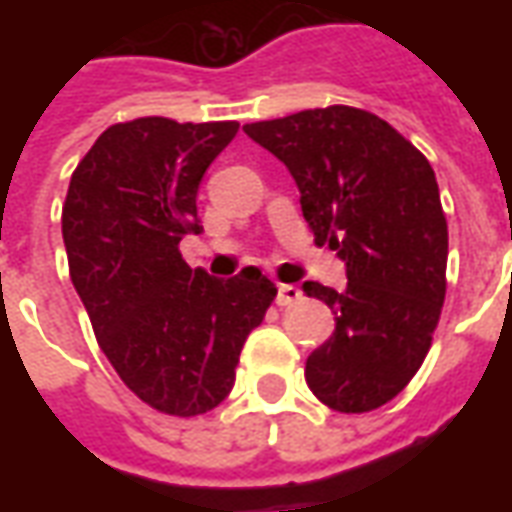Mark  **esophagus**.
<instances>
[{"label": "esophagus", "instance_id": "esophagus-1", "mask_svg": "<svg viewBox=\"0 0 512 512\" xmlns=\"http://www.w3.org/2000/svg\"><path fill=\"white\" fill-rule=\"evenodd\" d=\"M301 301V290L296 285H279L277 288V304L279 307H293Z\"/></svg>", "mask_w": 512, "mask_h": 512}]
</instances>
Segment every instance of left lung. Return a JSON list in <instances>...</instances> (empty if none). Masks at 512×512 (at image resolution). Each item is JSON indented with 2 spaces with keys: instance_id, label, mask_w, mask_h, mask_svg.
Wrapping results in <instances>:
<instances>
[{
  "instance_id": "8db88e82",
  "label": "left lung",
  "mask_w": 512,
  "mask_h": 512,
  "mask_svg": "<svg viewBox=\"0 0 512 512\" xmlns=\"http://www.w3.org/2000/svg\"><path fill=\"white\" fill-rule=\"evenodd\" d=\"M244 131L290 169L315 244L345 260L343 290L301 285L337 321L307 359V386L343 414L384 406L425 362L447 293V216L430 161L356 106L304 109Z\"/></svg>"
}]
</instances>
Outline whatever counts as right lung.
<instances>
[{
    "mask_svg": "<svg viewBox=\"0 0 512 512\" xmlns=\"http://www.w3.org/2000/svg\"><path fill=\"white\" fill-rule=\"evenodd\" d=\"M238 134L235 120L136 117L95 139L73 169L62 238L95 340L142 403L200 417L230 395L246 337L277 285L257 268L191 271L180 238L200 233L197 189Z\"/></svg>",
    "mask_w": 512,
    "mask_h": 512,
    "instance_id": "add662e5",
    "label": "right lung"
}]
</instances>
